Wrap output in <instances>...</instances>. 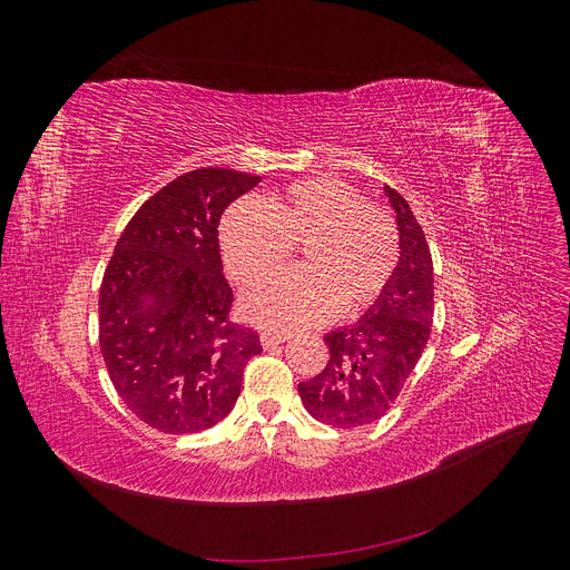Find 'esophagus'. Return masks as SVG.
<instances>
[{
    "instance_id": "esophagus-1",
    "label": "esophagus",
    "mask_w": 570,
    "mask_h": 570,
    "mask_svg": "<svg viewBox=\"0 0 570 570\" xmlns=\"http://www.w3.org/2000/svg\"><path fill=\"white\" fill-rule=\"evenodd\" d=\"M287 340H289V335H285V333H275V331H264L262 333L264 347H275V344H283Z\"/></svg>"
}]
</instances>
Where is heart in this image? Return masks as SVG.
Instances as JSON below:
<instances>
[{"label":"heart","mask_w":570,"mask_h":570,"mask_svg":"<svg viewBox=\"0 0 570 570\" xmlns=\"http://www.w3.org/2000/svg\"><path fill=\"white\" fill-rule=\"evenodd\" d=\"M220 252L237 283L256 285L278 273L292 249L304 268L252 289L245 312L281 331L323 323L340 312L375 304L400 266V230L383 206L364 202L340 178L289 185L266 202V212L239 202L220 220Z\"/></svg>","instance_id":"b5f03b06"}]
</instances>
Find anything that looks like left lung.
<instances>
[{
	"instance_id": "left-lung-1",
	"label": "left lung",
	"mask_w": 570,
	"mask_h": 570,
	"mask_svg": "<svg viewBox=\"0 0 570 570\" xmlns=\"http://www.w3.org/2000/svg\"><path fill=\"white\" fill-rule=\"evenodd\" d=\"M385 195L402 249L394 278L356 323L323 337L331 350L325 368L299 383L302 404L325 425L358 428L383 419L416 368L433 325V256L423 228L396 189L385 187Z\"/></svg>"
}]
</instances>
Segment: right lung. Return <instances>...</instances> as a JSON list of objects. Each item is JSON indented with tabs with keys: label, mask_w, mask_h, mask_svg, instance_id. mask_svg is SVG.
Instances as JSON below:
<instances>
[{
	"label": "right lung",
	"mask_w": 570,
	"mask_h": 570,
	"mask_svg": "<svg viewBox=\"0 0 570 570\" xmlns=\"http://www.w3.org/2000/svg\"><path fill=\"white\" fill-rule=\"evenodd\" d=\"M262 180L197 168L161 187L118 237L99 289V347L124 404L170 435L233 411L258 333L230 321L218 220Z\"/></svg>",
	"instance_id": "1"
}]
</instances>
